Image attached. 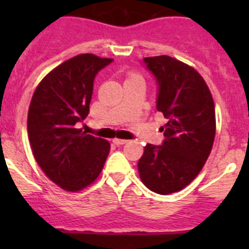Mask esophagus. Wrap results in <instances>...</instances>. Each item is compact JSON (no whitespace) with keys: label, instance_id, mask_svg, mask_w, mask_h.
Listing matches in <instances>:
<instances>
[{"label":"esophagus","instance_id":"1","mask_svg":"<svg viewBox=\"0 0 249 249\" xmlns=\"http://www.w3.org/2000/svg\"><path fill=\"white\" fill-rule=\"evenodd\" d=\"M112 142H113L114 144H118V146H120V144L127 143L128 141H127V140H121V138H113V140H112Z\"/></svg>","mask_w":249,"mask_h":249}]
</instances>
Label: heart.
<instances>
[{
  "mask_svg": "<svg viewBox=\"0 0 249 249\" xmlns=\"http://www.w3.org/2000/svg\"><path fill=\"white\" fill-rule=\"evenodd\" d=\"M135 77H140L137 73H135V72H131V73L128 74V77H127V80H129V78H135Z\"/></svg>",
  "mask_w": 249,
  "mask_h": 249,
  "instance_id": "b5f03b06",
  "label": "heart"
}]
</instances>
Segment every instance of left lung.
<instances>
[{
    "label": "left lung",
    "instance_id": "1",
    "mask_svg": "<svg viewBox=\"0 0 249 249\" xmlns=\"http://www.w3.org/2000/svg\"><path fill=\"white\" fill-rule=\"evenodd\" d=\"M160 85L157 111L167 123L160 147L147 143L138 160L148 190L169 195L183 190L203 168L215 136L214 101L206 81L192 66L169 56L146 57Z\"/></svg>",
    "mask_w": 249,
    "mask_h": 249
}]
</instances>
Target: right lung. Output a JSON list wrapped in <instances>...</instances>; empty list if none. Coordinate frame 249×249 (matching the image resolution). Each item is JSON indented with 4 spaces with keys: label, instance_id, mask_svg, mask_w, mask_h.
<instances>
[{
    "label": "right lung",
    "instance_id": "obj_1",
    "mask_svg": "<svg viewBox=\"0 0 249 249\" xmlns=\"http://www.w3.org/2000/svg\"><path fill=\"white\" fill-rule=\"evenodd\" d=\"M112 58L77 54L46 74L28 107L27 132L35 160L51 181L68 192L91 186L105 166L108 141L77 128L89 112L93 80Z\"/></svg>",
    "mask_w": 249,
    "mask_h": 249
}]
</instances>
